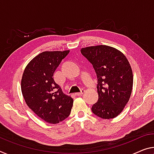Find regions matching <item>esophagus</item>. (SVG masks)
Here are the masks:
<instances>
[{
  "label": "esophagus",
  "instance_id": "34e87169",
  "mask_svg": "<svg viewBox=\"0 0 154 154\" xmlns=\"http://www.w3.org/2000/svg\"><path fill=\"white\" fill-rule=\"evenodd\" d=\"M84 92H85V90L84 89H82L81 92H77V93H75V94L77 95V96H81V95H82L84 93Z\"/></svg>",
  "mask_w": 154,
  "mask_h": 154
}]
</instances>
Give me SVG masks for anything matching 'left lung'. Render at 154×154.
Wrapping results in <instances>:
<instances>
[{"label": "left lung", "mask_w": 154, "mask_h": 154, "mask_svg": "<svg viewBox=\"0 0 154 154\" xmlns=\"http://www.w3.org/2000/svg\"><path fill=\"white\" fill-rule=\"evenodd\" d=\"M81 53L93 65L98 79L99 99L92 107V112L103 119L115 118L123 110L132 91L130 62L121 51L107 45L82 48Z\"/></svg>", "instance_id": "8db88e82"}]
</instances>
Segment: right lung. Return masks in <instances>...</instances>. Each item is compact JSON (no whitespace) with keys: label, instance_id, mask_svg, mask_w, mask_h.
<instances>
[{"label":"right lung","instance_id":"1","mask_svg":"<svg viewBox=\"0 0 154 154\" xmlns=\"http://www.w3.org/2000/svg\"><path fill=\"white\" fill-rule=\"evenodd\" d=\"M69 50L44 51L33 57L21 79V90L26 105L36 115L51 124L69 116L73 99L63 93L53 79V73Z\"/></svg>","mask_w":154,"mask_h":154}]
</instances>
